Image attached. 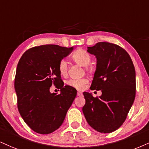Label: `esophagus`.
I'll return each instance as SVG.
<instances>
[{
    "instance_id": "1",
    "label": "esophagus",
    "mask_w": 149,
    "mask_h": 149,
    "mask_svg": "<svg viewBox=\"0 0 149 149\" xmlns=\"http://www.w3.org/2000/svg\"><path fill=\"white\" fill-rule=\"evenodd\" d=\"M77 95H78V96H81V95H82L81 92H79V91L77 92Z\"/></svg>"
}]
</instances>
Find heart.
Instances as JSON below:
<instances>
[{
    "label": "heart",
    "instance_id": "1",
    "mask_svg": "<svg viewBox=\"0 0 149 149\" xmlns=\"http://www.w3.org/2000/svg\"><path fill=\"white\" fill-rule=\"evenodd\" d=\"M72 58L75 63L85 67L88 71L92 70V68L89 65L92 60L91 55L85 49H78L72 55ZM58 68L61 75L65 76L68 72V62L65 59L61 60L59 63H58ZM88 82V81L86 78L70 79L69 80L66 81V84L76 89L82 90L84 89L85 85Z\"/></svg>",
    "mask_w": 149,
    "mask_h": 149
}]
</instances>
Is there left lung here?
<instances>
[{
    "label": "left lung",
    "instance_id": "obj_1",
    "mask_svg": "<svg viewBox=\"0 0 149 149\" xmlns=\"http://www.w3.org/2000/svg\"><path fill=\"white\" fill-rule=\"evenodd\" d=\"M87 52L97 58L91 89L102 91V94L94 97L84 92L86 104L82 111L92 128L100 133H112L122 125L135 100V67L127 52L115 44L99 42L88 47Z\"/></svg>",
    "mask_w": 149,
    "mask_h": 149
}]
</instances>
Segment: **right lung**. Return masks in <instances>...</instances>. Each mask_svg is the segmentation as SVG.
Returning a JSON list of instances; mask_svg holds the SVG:
<instances>
[{
	"mask_svg": "<svg viewBox=\"0 0 149 149\" xmlns=\"http://www.w3.org/2000/svg\"><path fill=\"white\" fill-rule=\"evenodd\" d=\"M74 47L44 45L27 49L18 61L14 81L18 109L36 133L49 134L61 126L77 96V90L64 86L58 71L60 61ZM52 84L60 94L51 93Z\"/></svg>",
	"mask_w": 149,
	"mask_h": 149,
	"instance_id": "right-lung-1",
	"label": "right lung"
}]
</instances>
